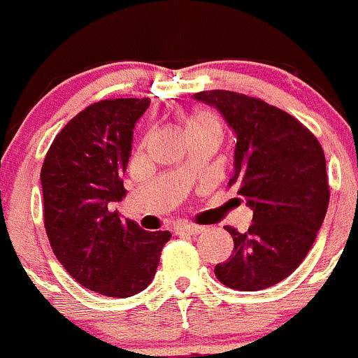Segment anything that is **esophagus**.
Segmentation results:
<instances>
[{
	"label": "esophagus",
	"instance_id": "esophagus-1",
	"mask_svg": "<svg viewBox=\"0 0 358 358\" xmlns=\"http://www.w3.org/2000/svg\"><path fill=\"white\" fill-rule=\"evenodd\" d=\"M177 233H182V235H199L202 233L201 226H194V224H181V226H177Z\"/></svg>",
	"mask_w": 358,
	"mask_h": 358
}]
</instances>
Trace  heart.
I'll list each match as a JSON object with an SVG mask.
<instances>
[{
	"label": "heart",
	"instance_id": "b5f03b06",
	"mask_svg": "<svg viewBox=\"0 0 358 358\" xmlns=\"http://www.w3.org/2000/svg\"><path fill=\"white\" fill-rule=\"evenodd\" d=\"M192 127H218V122L210 110H197L195 115L189 116L188 123H186V129Z\"/></svg>",
	"mask_w": 358,
	"mask_h": 358
}]
</instances>
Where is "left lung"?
I'll use <instances>...</instances> for the list:
<instances>
[{"mask_svg": "<svg viewBox=\"0 0 358 358\" xmlns=\"http://www.w3.org/2000/svg\"><path fill=\"white\" fill-rule=\"evenodd\" d=\"M235 132L229 186L252 210L245 233L226 227L235 249L215 276L229 289L256 292L299 267L314 243L330 201L327 159L315 136L285 110L235 91H201Z\"/></svg>", "mask_w": 358, "mask_h": 358, "instance_id": "8db88e82", "label": "left lung"}]
</instances>
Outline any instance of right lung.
<instances>
[{"instance_id":"right-lung-1","label":"right lung","mask_w":358,"mask_h":358,"mask_svg":"<svg viewBox=\"0 0 358 358\" xmlns=\"http://www.w3.org/2000/svg\"><path fill=\"white\" fill-rule=\"evenodd\" d=\"M148 106L150 98H115L85 107L57 134L41 170L44 227L57 260L102 296L131 297L147 289L172 236L148 233L110 210L127 195L123 173Z\"/></svg>"}]
</instances>
